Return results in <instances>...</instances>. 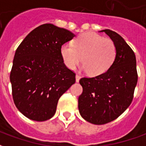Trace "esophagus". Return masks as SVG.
<instances>
[{
	"instance_id": "esophagus-1",
	"label": "esophagus",
	"mask_w": 146,
	"mask_h": 146,
	"mask_svg": "<svg viewBox=\"0 0 146 146\" xmlns=\"http://www.w3.org/2000/svg\"><path fill=\"white\" fill-rule=\"evenodd\" d=\"M80 79V76L78 74H76V82H79Z\"/></svg>"
}]
</instances>
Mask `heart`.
Instances as JSON below:
<instances>
[{"mask_svg":"<svg viewBox=\"0 0 146 146\" xmlns=\"http://www.w3.org/2000/svg\"><path fill=\"white\" fill-rule=\"evenodd\" d=\"M64 63L75 69L82 59L81 69L92 76L104 73L113 65L116 56V48L110 39L95 33L80 35L73 44H64L60 49Z\"/></svg>","mask_w":146,"mask_h":146,"instance_id":"b5f03b06","label":"heart"}]
</instances>
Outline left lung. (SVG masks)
<instances>
[{
  "label": "left lung",
  "mask_w": 146,
  "mask_h": 146,
  "mask_svg": "<svg viewBox=\"0 0 146 146\" xmlns=\"http://www.w3.org/2000/svg\"><path fill=\"white\" fill-rule=\"evenodd\" d=\"M114 42L116 56L110 69L95 77L80 80L83 92L78 98L80 116L101 125L116 119L131 105L137 82L136 58L124 39L110 30H103Z\"/></svg>",
  "instance_id": "1"
}]
</instances>
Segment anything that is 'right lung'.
I'll return each instance as SVG.
<instances>
[{
  "label": "right lung",
  "instance_id": "right-lung-1",
  "mask_svg": "<svg viewBox=\"0 0 146 146\" xmlns=\"http://www.w3.org/2000/svg\"><path fill=\"white\" fill-rule=\"evenodd\" d=\"M75 36L53 24L32 30L18 47L10 73L17 109L35 121L51 119L58 99L76 81L61 56L62 45Z\"/></svg>",
  "mask_w": 146,
  "mask_h": 146
}]
</instances>
